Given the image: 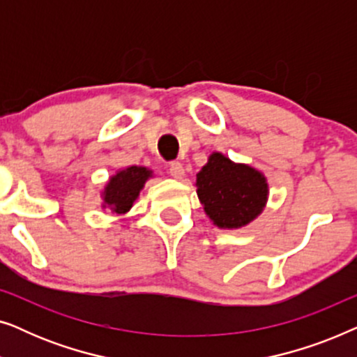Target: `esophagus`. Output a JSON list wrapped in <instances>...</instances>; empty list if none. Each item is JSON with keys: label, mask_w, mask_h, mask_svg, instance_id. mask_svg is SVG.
<instances>
[{"label": "esophagus", "mask_w": 357, "mask_h": 357, "mask_svg": "<svg viewBox=\"0 0 357 357\" xmlns=\"http://www.w3.org/2000/svg\"><path fill=\"white\" fill-rule=\"evenodd\" d=\"M169 174L172 175L174 178H182L183 174H185L183 165L180 164L178 160H172V162H170V165H169Z\"/></svg>", "instance_id": "34e87169"}]
</instances>
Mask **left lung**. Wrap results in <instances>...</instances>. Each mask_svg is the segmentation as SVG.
Listing matches in <instances>:
<instances>
[{"label": "left lung", "mask_w": 357, "mask_h": 357, "mask_svg": "<svg viewBox=\"0 0 357 357\" xmlns=\"http://www.w3.org/2000/svg\"><path fill=\"white\" fill-rule=\"evenodd\" d=\"M197 193L218 227L237 229L253 221L266 203L268 185L258 170L234 164L222 154L209 155L197 174Z\"/></svg>", "instance_id": "8db88e82"}]
</instances>
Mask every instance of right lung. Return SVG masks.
<instances>
[{
    "label": "right lung",
    "instance_id": "add662e5",
    "mask_svg": "<svg viewBox=\"0 0 357 357\" xmlns=\"http://www.w3.org/2000/svg\"><path fill=\"white\" fill-rule=\"evenodd\" d=\"M151 177V172L146 167H128L120 170L110 178L109 185L104 190V199L116 214L126 213L133 206L138 198L139 190L143 188L146 180Z\"/></svg>",
    "mask_w": 357,
    "mask_h": 357
}]
</instances>
